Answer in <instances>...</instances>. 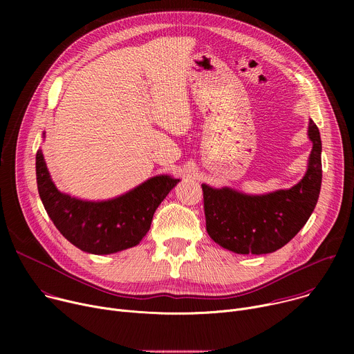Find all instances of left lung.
<instances>
[{
    "instance_id": "8db88e82",
    "label": "left lung",
    "mask_w": 354,
    "mask_h": 354,
    "mask_svg": "<svg viewBox=\"0 0 354 354\" xmlns=\"http://www.w3.org/2000/svg\"><path fill=\"white\" fill-rule=\"evenodd\" d=\"M308 138L313 149L307 171L290 189L265 194H248L236 189L203 187L206 230L220 246L241 255H263L283 248L311 217L322 183V142L310 119Z\"/></svg>"
}]
</instances>
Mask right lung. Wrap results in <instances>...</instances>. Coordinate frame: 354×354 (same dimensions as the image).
I'll use <instances>...</instances> for the list:
<instances>
[{"mask_svg":"<svg viewBox=\"0 0 354 354\" xmlns=\"http://www.w3.org/2000/svg\"><path fill=\"white\" fill-rule=\"evenodd\" d=\"M36 180L41 203L56 228L92 255L116 254L138 245L157 207L179 182L171 175H157L118 197L82 200L56 187L41 149L36 153Z\"/></svg>","mask_w":354,"mask_h":354,"instance_id":"add662e5","label":"right lung"}]
</instances>
